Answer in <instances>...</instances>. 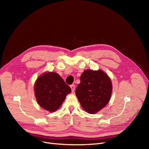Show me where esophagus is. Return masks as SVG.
Masks as SVG:
<instances>
[{"label": "esophagus", "mask_w": 149, "mask_h": 149, "mask_svg": "<svg viewBox=\"0 0 149 149\" xmlns=\"http://www.w3.org/2000/svg\"><path fill=\"white\" fill-rule=\"evenodd\" d=\"M70 88H71V89L72 93H74V89H75V86H74V84H71V85L70 86Z\"/></svg>", "instance_id": "obj_1"}]
</instances>
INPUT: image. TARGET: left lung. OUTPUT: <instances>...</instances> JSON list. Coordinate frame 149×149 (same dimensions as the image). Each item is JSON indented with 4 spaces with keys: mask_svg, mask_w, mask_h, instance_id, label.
Listing matches in <instances>:
<instances>
[{
    "mask_svg": "<svg viewBox=\"0 0 149 149\" xmlns=\"http://www.w3.org/2000/svg\"><path fill=\"white\" fill-rule=\"evenodd\" d=\"M112 93L110 78L101 70H85L80 76V83L75 93L83 109L94 114L104 107Z\"/></svg>",
    "mask_w": 149,
    "mask_h": 149,
    "instance_id": "8db88e82",
    "label": "left lung"
}]
</instances>
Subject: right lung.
Instances as JSON below:
<instances>
[{
    "mask_svg": "<svg viewBox=\"0 0 149 149\" xmlns=\"http://www.w3.org/2000/svg\"><path fill=\"white\" fill-rule=\"evenodd\" d=\"M71 91L69 86L55 72L44 73L35 84V94L38 103L49 112L57 110Z\"/></svg>",
    "mask_w": 149,
    "mask_h": 149,
    "instance_id": "obj_1",
    "label": "right lung"
}]
</instances>
